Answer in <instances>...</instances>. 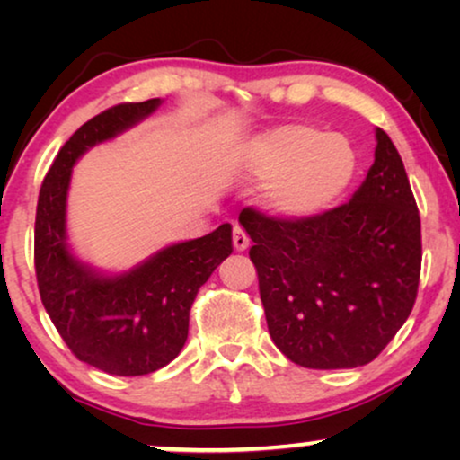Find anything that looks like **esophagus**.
<instances>
[{"label": "esophagus", "instance_id": "esophagus-1", "mask_svg": "<svg viewBox=\"0 0 460 460\" xmlns=\"http://www.w3.org/2000/svg\"><path fill=\"white\" fill-rule=\"evenodd\" d=\"M232 243H234L236 251H244L249 247V236L241 226H234V230H232Z\"/></svg>", "mask_w": 460, "mask_h": 460}]
</instances>
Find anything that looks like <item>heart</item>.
Instances as JSON below:
<instances>
[{
    "label": "heart",
    "instance_id": "heart-1",
    "mask_svg": "<svg viewBox=\"0 0 460 460\" xmlns=\"http://www.w3.org/2000/svg\"><path fill=\"white\" fill-rule=\"evenodd\" d=\"M241 165L249 178L272 180L266 199L276 213L310 217L348 190L356 153L343 136L291 123L251 140L243 148Z\"/></svg>",
    "mask_w": 460,
    "mask_h": 460
}]
</instances>
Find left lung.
I'll list each match as a JSON object with an SVG mask.
<instances>
[{
    "label": "left lung",
    "mask_w": 460,
    "mask_h": 460,
    "mask_svg": "<svg viewBox=\"0 0 460 460\" xmlns=\"http://www.w3.org/2000/svg\"><path fill=\"white\" fill-rule=\"evenodd\" d=\"M272 341L305 368L373 362L411 316L420 279V217L404 163L376 129L375 163L349 203L310 217L244 207Z\"/></svg>",
    "instance_id": "obj_1"
}]
</instances>
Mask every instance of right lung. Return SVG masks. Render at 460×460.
<instances>
[{"label": "right lung", "instance_id": "right-lung-1", "mask_svg": "<svg viewBox=\"0 0 460 460\" xmlns=\"http://www.w3.org/2000/svg\"><path fill=\"white\" fill-rule=\"evenodd\" d=\"M161 100L111 106L81 125L43 180L35 216L41 304L81 362L119 376L155 373L184 348L199 288L232 253V226L159 251L128 274L100 276L66 247V192L75 161L148 117Z\"/></svg>", "mask_w": 460, "mask_h": 460}]
</instances>
